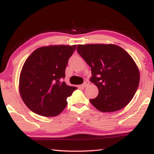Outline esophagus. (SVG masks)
Listing matches in <instances>:
<instances>
[{
    "label": "esophagus",
    "instance_id": "esophagus-1",
    "mask_svg": "<svg viewBox=\"0 0 154 154\" xmlns=\"http://www.w3.org/2000/svg\"><path fill=\"white\" fill-rule=\"evenodd\" d=\"M89 85V82L88 81H85V83H84L83 85H82V87L83 88H85V87H87V86Z\"/></svg>",
    "mask_w": 154,
    "mask_h": 154
}]
</instances>
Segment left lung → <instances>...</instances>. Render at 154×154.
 <instances>
[{
	"label": "left lung",
	"mask_w": 154,
	"mask_h": 154,
	"mask_svg": "<svg viewBox=\"0 0 154 154\" xmlns=\"http://www.w3.org/2000/svg\"><path fill=\"white\" fill-rule=\"evenodd\" d=\"M77 51L91 67L90 81L99 90L90 102L102 112L123 109L132 100L140 83V71L132 57L113 44L79 45Z\"/></svg>",
	"instance_id": "left-lung-1"
}]
</instances>
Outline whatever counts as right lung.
Returning <instances> with one entry per match:
<instances>
[{
    "label": "right lung",
    "instance_id": "right-lung-1",
    "mask_svg": "<svg viewBox=\"0 0 154 154\" xmlns=\"http://www.w3.org/2000/svg\"><path fill=\"white\" fill-rule=\"evenodd\" d=\"M73 45H49L35 50L25 61L20 73L19 90L26 106L38 115L56 116L67 105L66 99L77 89L67 85L65 77Z\"/></svg>",
    "mask_w": 154,
    "mask_h": 154
}]
</instances>
